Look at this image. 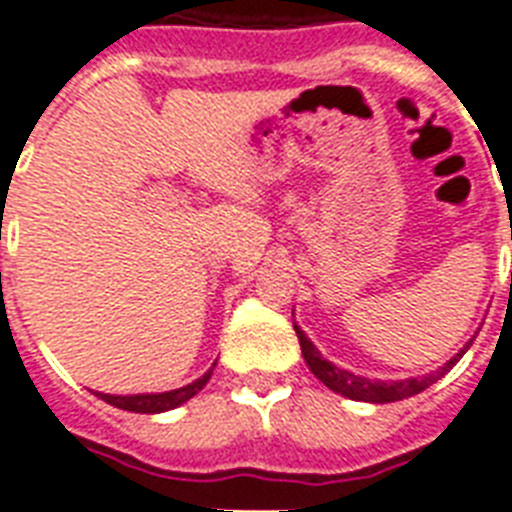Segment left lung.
Segmentation results:
<instances>
[{"label":"left lung","instance_id":"obj_1","mask_svg":"<svg viewBox=\"0 0 512 512\" xmlns=\"http://www.w3.org/2000/svg\"><path fill=\"white\" fill-rule=\"evenodd\" d=\"M297 332V340H300V350H303V358L305 364H308V369H311L316 377H319L324 385H327L329 390H335V393H340V396H348L353 398V401H369V404H390V401H404V398L409 396H417L420 390L430 388L433 382L441 380L449 369H452L454 364H457V358L465 353V350L470 348V342L465 345V350H460L457 356L449 361V364H444L438 372L428 374V377H417V380H398V382H380V380H366V377H358V374H350L345 372V369H340V366H335L332 361H327V358L321 356L319 350H316V345H313L308 337L300 332V327H295Z\"/></svg>","mask_w":512,"mask_h":512}]
</instances>
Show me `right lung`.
Segmentation results:
<instances>
[{
    "instance_id": "right-lung-1",
    "label": "right lung",
    "mask_w": 512,
    "mask_h": 512,
    "mask_svg": "<svg viewBox=\"0 0 512 512\" xmlns=\"http://www.w3.org/2000/svg\"><path fill=\"white\" fill-rule=\"evenodd\" d=\"M212 377V369L207 374H201L199 380L185 385V388L167 390V393H146V396H108V393H98L106 404L119 406V409H127V412H138V414H156V412H167V409H175V406L185 404L188 398H193L199 393L204 385Z\"/></svg>"
}]
</instances>
